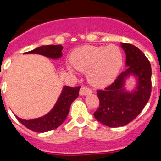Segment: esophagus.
Returning <instances> with one entry per match:
<instances>
[{"label":"esophagus","mask_w":161,"mask_h":161,"mask_svg":"<svg viewBox=\"0 0 161 161\" xmlns=\"http://www.w3.org/2000/svg\"><path fill=\"white\" fill-rule=\"evenodd\" d=\"M92 93V90L89 88H88V87H85V86L82 87L80 88V91H79V93H80L81 95H86V94H88V93Z\"/></svg>","instance_id":"obj_1"}]
</instances>
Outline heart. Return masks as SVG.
I'll return each mask as SVG.
<instances>
[{
  "label": "heart",
  "mask_w": 161,
  "mask_h": 161,
  "mask_svg": "<svg viewBox=\"0 0 161 161\" xmlns=\"http://www.w3.org/2000/svg\"><path fill=\"white\" fill-rule=\"evenodd\" d=\"M71 63L77 70L88 72V79L94 86H105L114 80L123 64V54L115 45L87 46L76 49Z\"/></svg>",
  "instance_id": "heart-1"
}]
</instances>
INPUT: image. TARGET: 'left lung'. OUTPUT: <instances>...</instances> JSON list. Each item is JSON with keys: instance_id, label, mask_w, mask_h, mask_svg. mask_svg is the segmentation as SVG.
I'll use <instances>...</instances> for the list:
<instances>
[{"instance_id": "1", "label": "left lung", "mask_w": 161, "mask_h": 161, "mask_svg": "<svg viewBox=\"0 0 161 161\" xmlns=\"http://www.w3.org/2000/svg\"><path fill=\"white\" fill-rule=\"evenodd\" d=\"M126 54L127 69L104 89L97 90L99 107L93 115L98 121L108 127L124 126L140 114L151 93V66L145 55L132 44L121 43ZM134 74L138 86L132 93L125 92L124 79Z\"/></svg>"}]
</instances>
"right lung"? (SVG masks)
Wrapping results in <instances>:
<instances>
[{"label": "right lung", "instance_id": "right-lung-1", "mask_svg": "<svg viewBox=\"0 0 161 161\" xmlns=\"http://www.w3.org/2000/svg\"><path fill=\"white\" fill-rule=\"evenodd\" d=\"M63 47L62 45H47L39 47L37 48L31 50L25 53H36L46 56L50 58H59L62 56V50ZM80 87L72 88L65 86L58 99L53 108L43 117L35 119L26 120L20 119L16 116V119L22 125L29 130L34 132H47L50 130H55L59 127L63 121L66 119L69 113L71 103L78 98Z\"/></svg>", "mask_w": 161, "mask_h": 161}]
</instances>
